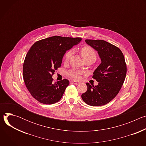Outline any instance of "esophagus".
<instances>
[{"label": "esophagus", "instance_id": "1", "mask_svg": "<svg viewBox=\"0 0 146 146\" xmlns=\"http://www.w3.org/2000/svg\"><path fill=\"white\" fill-rule=\"evenodd\" d=\"M71 82L72 83V84H76V85H78V84H80V82H77V81H72Z\"/></svg>", "mask_w": 146, "mask_h": 146}]
</instances>
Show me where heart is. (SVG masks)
<instances>
[{"label": "heart", "instance_id": "obj_1", "mask_svg": "<svg viewBox=\"0 0 146 146\" xmlns=\"http://www.w3.org/2000/svg\"><path fill=\"white\" fill-rule=\"evenodd\" d=\"M81 54L83 59L87 58H96V53L91 47L89 46H84L81 49ZM72 54V51H68L65 55V60H68ZM69 76L74 80H79L80 78V73L76 70H73L69 72Z\"/></svg>", "mask_w": 146, "mask_h": 146}]
</instances>
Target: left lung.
Masks as SVG:
<instances>
[{
  "mask_svg": "<svg viewBox=\"0 0 146 146\" xmlns=\"http://www.w3.org/2000/svg\"><path fill=\"white\" fill-rule=\"evenodd\" d=\"M86 43L98 52L101 63L92 76L98 84L92 87L86 83L87 91L81 98L90 106L105 105L116 96L123 85L127 74L125 58L119 48L105 40H86Z\"/></svg>",
  "mask_w": 146,
  "mask_h": 146,
  "instance_id": "left-lung-1",
  "label": "left lung"
}]
</instances>
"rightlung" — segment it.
<instances>
[{"instance_id":"add662e5","label":"right lung","mask_w":146,"mask_h":146,"mask_svg":"<svg viewBox=\"0 0 146 146\" xmlns=\"http://www.w3.org/2000/svg\"><path fill=\"white\" fill-rule=\"evenodd\" d=\"M80 37L52 36L36 42L28 51L23 65V77L31 95L39 102L51 105L62 98L69 84L52 78L60 67L65 52L81 42Z\"/></svg>"}]
</instances>
